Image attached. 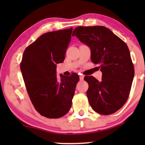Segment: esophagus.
I'll return each mask as SVG.
<instances>
[{"label": "esophagus", "instance_id": "1", "mask_svg": "<svg viewBox=\"0 0 145 145\" xmlns=\"http://www.w3.org/2000/svg\"><path fill=\"white\" fill-rule=\"evenodd\" d=\"M79 78L81 81H82V80H83V78H84V76H83V75H80L79 76Z\"/></svg>", "mask_w": 145, "mask_h": 145}]
</instances>
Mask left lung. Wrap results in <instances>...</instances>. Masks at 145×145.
Segmentation results:
<instances>
[{
	"label": "left lung",
	"mask_w": 145,
	"mask_h": 145,
	"mask_svg": "<svg viewBox=\"0 0 145 145\" xmlns=\"http://www.w3.org/2000/svg\"><path fill=\"white\" fill-rule=\"evenodd\" d=\"M72 36L90 48L92 62L102 73L100 81L93 76L84 78L92 109L102 115L115 113L128 100L135 74L128 46L103 26L76 27Z\"/></svg>",
	"instance_id": "left-lung-1"
}]
</instances>
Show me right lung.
<instances>
[{
    "label": "right lung",
    "mask_w": 145,
    "mask_h": 145,
    "mask_svg": "<svg viewBox=\"0 0 145 145\" xmlns=\"http://www.w3.org/2000/svg\"><path fill=\"white\" fill-rule=\"evenodd\" d=\"M73 28L48 32L27 47L20 69L27 90L36 110L42 116L58 118L71 109L79 76L56 74L57 64L65 59L66 50Z\"/></svg>",
    "instance_id": "add662e5"
}]
</instances>
